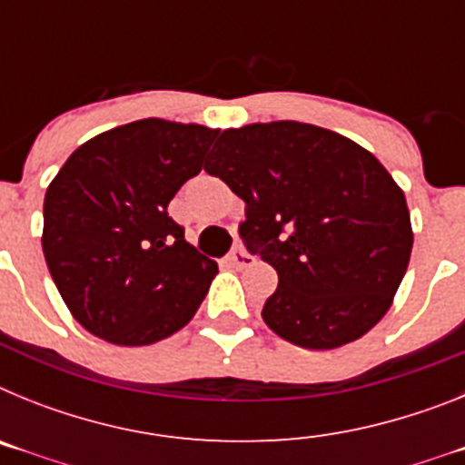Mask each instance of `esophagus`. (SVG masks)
Instances as JSON below:
<instances>
[{
	"label": "esophagus",
	"instance_id": "1",
	"mask_svg": "<svg viewBox=\"0 0 465 465\" xmlns=\"http://www.w3.org/2000/svg\"><path fill=\"white\" fill-rule=\"evenodd\" d=\"M230 265H235L237 270H242V268H249V265H253V258L249 256V253L244 252V249H235V252L230 253Z\"/></svg>",
	"mask_w": 465,
	"mask_h": 465
}]
</instances>
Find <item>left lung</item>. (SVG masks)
I'll list each match as a JSON object with an SVG mask.
<instances>
[{
    "mask_svg": "<svg viewBox=\"0 0 465 465\" xmlns=\"http://www.w3.org/2000/svg\"><path fill=\"white\" fill-rule=\"evenodd\" d=\"M244 200L240 237L279 286L262 319L305 349H335L371 331L412 253L405 195L351 139L298 121L225 130L204 163Z\"/></svg>",
    "mask_w": 465,
    "mask_h": 465,
    "instance_id": "left-lung-1",
    "label": "left lung"
}]
</instances>
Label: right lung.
<instances>
[{"label":"right lung","instance_id":"right-lung-1","mask_svg":"<svg viewBox=\"0 0 465 465\" xmlns=\"http://www.w3.org/2000/svg\"><path fill=\"white\" fill-rule=\"evenodd\" d=\"M219 130L143 118L74 151L44 197V256L74 319L142 347L186 326L216 262L167 213Z\"/></svg>","mask_w":465,"mask_h":465}]
</instances>
